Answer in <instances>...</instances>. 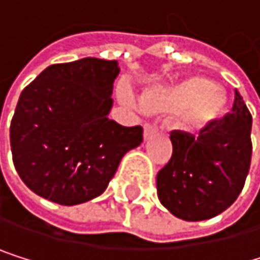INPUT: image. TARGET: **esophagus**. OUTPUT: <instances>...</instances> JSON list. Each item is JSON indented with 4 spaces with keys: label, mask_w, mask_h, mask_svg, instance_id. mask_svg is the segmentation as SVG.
Wrapping results in <instances>:
<instances>
[{
    "label": "esophagus",
    "mask_w": 260,
    "mask_h": 260,
    "mask_svg": "<svg viewBox=\"0 0 260 260\" xmlns=\"http://www.w3.org/2000/svg\"><path fill=\"white\" fill-rule=\"evenodd\" d=\"M154 134H156V126L151 124V123H145V126H143V137L149 139V137H153Z\"/></svg>",
    "instance_id": "esophagus-1"
}]
</instances>
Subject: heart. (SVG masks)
Wrapping results in <instances>:
<instances>
[{
	"instance_id": "1",
	"label": "heart",
	"mask_w": 260,
	"mask_h": 260,
	"mask_svg": "<svg viewBox=\"0 0 260 260\" xmlns=\"http://www.w3.org/2000/svg\"><path fill=\"white\" fill-rule=\"evenodd\" d=\"M142 107L148 112H185L182 118L184 129L201 131L223 118L228 98L221 88L214 87L209 79L192 76L164 90L146 93Z\"/></svg>"
}]
</instances>
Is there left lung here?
Wrapping results in <instances>:
<instances>
[{
  "label": "left lung",
  "instance_id": "1",
  "mask_svg": "<svg viewBox=\"0 0 260 260\" xmlns=\"http://www.w3.org/2000/svg\"><path fill=\"white\" fill-rule=\"evenodd\" d=\"M251 124L243 98L236 90L233 111L195 137L172 131L173 154L157 173L159 201L185 221L212 218L240 195L251 164Z\"/></svg>",
  "mask_w": 260,
  "mask_h": 260
}]
</instances>
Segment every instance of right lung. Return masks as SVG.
<instances>
[{
    "label": "right lung",
    "mask_w": 260,
    "mask_h": 260,
    "mask_svg": "<svg viewBox=\"0 0 260 260\" xmlns=\"http://www.w3.org/2000/svg\"><path fill=\"white\" fill-rule=\"evenodd\" d=\"M117 60L84 57L49 65L20 95L11 148L21 181L39 197L75 206L100 197L123 156L143 140L112 109Z\"/></svg>",
    "instance_id": "add662e5"
}]
</instances>
